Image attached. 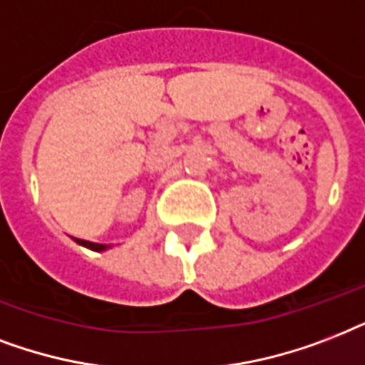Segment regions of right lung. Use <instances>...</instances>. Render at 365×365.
<instances>
[{"mask_svg":"<svg viewBox=\"0 0 365 365\" xmlns=\"http://www.w3.org/2000/svg\"><path fill=\"white\" fill-rule=\"evenodd\" d=\"M74 240H76V244L83 245V247H87V250H91V251H97V253H101V251H106L112 247V245H108V244H95V242H87V240H80V238H74Z\"/></svg>","mask_w":365,"mask_h":365,"instance_id":"obj_1","label":"right lung"}]
</instances>
